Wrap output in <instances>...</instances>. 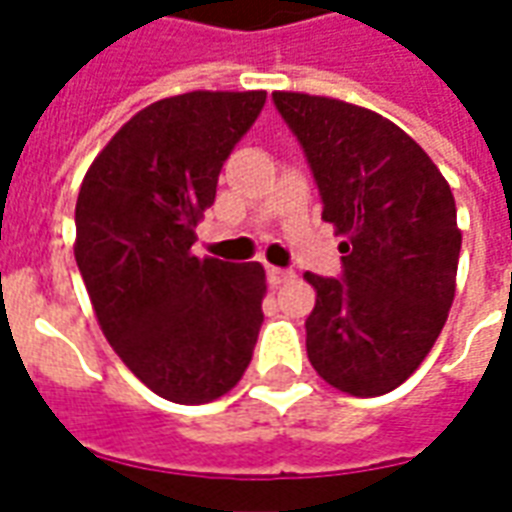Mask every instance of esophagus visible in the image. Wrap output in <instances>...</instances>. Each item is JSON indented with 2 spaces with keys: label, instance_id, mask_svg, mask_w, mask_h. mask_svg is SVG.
<instances>
[{
  "label": "esophagus",
  "instance_id": "esophagus-1",
  "mask_svg": "<svg viewBox=\"0 0 512 512\" xmlns=\"http://www.w3.org/2000/svg\"><path fill=\"white\" fill-rule=\"evenodd\" d=\"M290 279H293V271H290V268L268 266V285H271V288H279V285H285Z\"/></svg>",
  "mask_w": 512,
  "mask_h": 512
}]
</instances>
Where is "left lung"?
Listing matches in <instances>:
<instances>
[{
  "mask_svg": "<svg viewBox=\"0 0 512 512\" xmlns=\"http://www.w3.org/2000/svg\"><path fill=\"white\" fill-rule=\"evenodd\" d=\"M304 147L323 222L345 235L343 277L304 274L315 288L307 356L354 397H378L430 354L455 299L461 230L450 183L411 136L365 106L274 93Z\"/></svg>",
  "mask_w": 512,
  "mask_h": 512,
  "instance_id": "1",
  "label": "left lung"
}]
</instances>
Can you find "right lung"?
Returning <instances> with one entry per match:
<instances>
[{
	"mask_svg": "<svg viewBox=\"0 0 512 512\" xmlns=\"http://www.w3.org/2000/svg\"><path fill=\"white\" fill-rule=\"evenodd\" d=\"M263 90L161 98L136 112L87 169L76 200V266L109 345L158 397L227 395L263 323L260 263L194 257V227Z\"/></svg>",
	"mask_w": 512,
	"mask_h": 512,
	"instance_id": "add662e5",
	"label": "right lung"
}]
</instances>
